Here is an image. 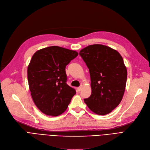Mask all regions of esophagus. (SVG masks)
Returning <instances> with one entry per match:
<instances>
[{"label": "esophagus", "instance_id": "1", "mask_svg": "<svg viewBox=\"0 0 150 150\" xmlns=\"http://www.w3.org/2000/svg\"><path fill=\"white\" fill-rule=\"evenodd\" d=\"M81 88H82V86L81 85L80 87L77 88V90H78L79 91H81Z\"/></svg>", "mask_w": 150, "mask_h": 150}]
</instances>
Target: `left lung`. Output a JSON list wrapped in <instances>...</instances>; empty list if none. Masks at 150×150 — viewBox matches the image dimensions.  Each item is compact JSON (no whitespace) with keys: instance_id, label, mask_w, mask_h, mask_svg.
Segmentation results:
<instances>
[{"instance_id":"obj_1","label":"left lung","mask_w":150,"mask_h":150,"mask_svg":"<svg viewBox=\"0 0 150 150\" xmlns=\"http://www.w3.org/2000/svg\"><path fill=\"white\" fill-rule=\"evenodd\" d=\"M79 54L89 69L91 96L84 99L89 109L98 115H106L121 102L125 90L127 70L120 54L111 47L90 45Z\"/></svg>"}]
</instances>
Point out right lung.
Returning a JSON list of instances; mask_svg holds the SVG:
<instances>
[{
    "instance_id": "obj_1",
    "label": "right lung",
    "mask_w": 150,
    "mask_h": 150,
    "mask_svg": "<svg viewBox=\"0 0 150 150\" xmlns=\"http://www.w3.org/2000/svg\"><path fill=\"white\" fill-rule=\"evenodd\" d=\"M78 55L76 51L54 46L38 50L32 56L28 81L33 101L44 114H62L76 94L66 83L65 67Z\"/></svg>"
}]
</instances>
